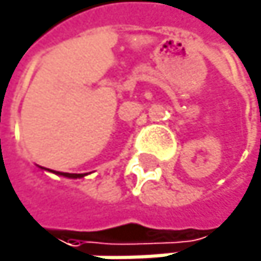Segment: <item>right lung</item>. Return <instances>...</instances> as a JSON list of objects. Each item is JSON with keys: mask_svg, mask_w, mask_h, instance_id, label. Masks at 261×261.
I'll return each mask as SVG.
<instances>
[{"mask_svg": "<svg viewBox=\"0 0 261 261\" xmlns=\"http://www.w3.org/2000/svg\"><path fill=\"white\" fill-rule=\"evenodd\" d=\"M57 175H63V176H66V178H72V179H75V178H83L85 175L83 173H57Z\"/></svg>", "mask_w": 261, "mask_h": 261, "instance_id": "right-lung-1", "label": "right lung"}]
</instances>
